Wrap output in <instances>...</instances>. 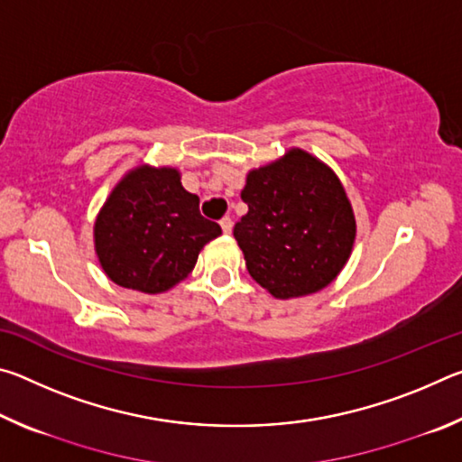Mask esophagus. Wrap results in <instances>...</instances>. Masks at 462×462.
<instances>
[{
  "label": "esophagus",
  "mask_w": 462,
  "mask_h": 462,
  "mask_svg": "<svg viewBox=\"0 0 462 462\" xmlns=\"http://www.w3.org/2000/svg\"><path fill=\"white\" fill-rule=\"evenodd\" d=\"M220 226H222L224 234H230L232 232V217L230 216H224L222 220H220Z\"/></svg>",
  "instance_id": "esophagus-1"
}]
</instances>
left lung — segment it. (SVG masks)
Listing matches in <instances>:
<instances>
[{"label": "left lung", "mask_w": 462, "mask_h": 462, "mask_svg": "<svg viewBox=\"0 0 462 462\" xmlns=\"http://www.w3.org/2000/svg\"><path fill=\"white\" fill-rule=\"evenodd\" d=\"M246 216L234 226L256 283L279 300L332 283L353 250L356 224L344 187L324 162L291 148L250 171L240 193Z\"/></svg>", "instance_id": "obj_1"}]
</instances>
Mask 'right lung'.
I'll use <instances>...</instances> for the list:
<instances>
[{"instance_id": "obj_1", "label": "right lung", "mask_w": 462, "mask_h": 462, "mask_svg": "<svg viewBox=\"0 0 462 462\" xmlns=\"http://www.w3.org/2000/svg\"><path fill=\"white\" fill-rule=\"evenodd\" d=\"M93 234L114 283L162 293L189 275L222 228L199 214V198L185 191L179 171L138 167L109 195Z\"/></svg>"}]
</instances>
